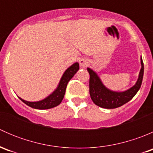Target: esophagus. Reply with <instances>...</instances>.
<instances>
[{"label":"esophagus","mask_w":153,"mask_h":153,"mask_svg":"<svg viewBox=\"0 0 153 153\" xmlns=\"http://www.w3.org/2000/svg\"><path fill=\"white\" fill-rule=\"evenodd\" d=\"M79 64H80V67L81 68H85L86 66L88 65V64H89V62H88V61L85 58H82V59H81L79 61Z\"/></svg>","instance_id":"1"}]
</instances>
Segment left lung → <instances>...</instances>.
Instances as JSON below:
<instances>
[{
	"instance_id": "8db88e82",
	"label": "left lung",
	"mask_w": 153,
	"mask_h": 153,
	"mask_svg": "<svg viewBox=\"0 0 153 153\" xmlns=\"http://www.w3.org/2000/svg\"><path fill=\"white\" fill-rule=\"evenodd\" d=\"M141 69L136 83L132 87L121 92L111 90L103 84L96 72L87 67L89 73V94L94 104L105 109H115L130 101L141 88L143 76V63L141 56Z\"/></svg>"
}]
</instances>
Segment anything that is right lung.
I'll use <instances>...</instances> for the list:
<instances>
[{"instance_id":"add662e5","label":"right lung","mask_w":153,"mask_h":153,"mask_svg":"<svg viewBox=\"0 0 153 153\" xmlns=\"http://www.w3.org/2000/svg\"><path fill=\"white\" fill-rule=\"evenodd\" d=\"M78 69H79V64L78 62L74 63L72 65L67 68L63 74L56 89L44 99L38 101H27L22 99L20 97H18V98L24 104H26L30 107L34 108V109H48L57 106L61 104L63 98H64L68 82L72 79V78L78 72Z\"/></svg>"}]
</instances>
